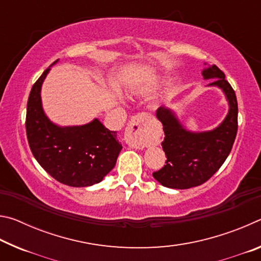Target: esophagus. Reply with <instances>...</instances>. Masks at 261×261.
<instances>
[{
    "label": "esophagus",
    "mask_w": 261,
    "mask_h": 261,
    "mask_svg": "<svg viewBox=\"0 0 261 261\" xmlns=\"http://www.w3.org/2000/svg\"><path fill=\"white\" fill-rule=\"evenodd\" d=\"M149 115L140 113L131 118L126 126L124 140L129 146L143 149L149 144Z\"/></svg>",
    "instance_id": "1"
}]
</instances>
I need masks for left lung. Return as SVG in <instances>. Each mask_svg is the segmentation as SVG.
<instances>
[{
    "label": "left lung",
    "mask_w": 261,
    "mask_h": 261,
    "mask_svg": "<svg viewBox=\"0 0 261 261\" xmlns=\"http://www.w3.org/2000/svg\"><path fill=\"white\" fill-rule=\"evenodd\" d=\"M202 76L215 78L210 85L222 88L229 101V113L213 131L194 134L184 130L169 109L160 107L156 110L165 132L161 145L167 161L160 170L154 171L153 177L163 187L190 189L207 182L226 161L235 141L238 129L235 91L216 65L204 70Z\"/></svg>",
    "instance_id": "left-lung-1"
}]
</instances>
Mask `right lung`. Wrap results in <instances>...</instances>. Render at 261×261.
Listing matches in <instances>:
<instances>
[{"mask_svg":"<svg viewBox=\"0 0 261 261\" xmlns=\"http://www.w3.org/2000/svg\"><path fill=\"white\" fill-rule=\"evenodd\" d=\"M49 68L31 90L26 110V136L34 158L53 178L69 187L99 183L115 167L122 145L115 131L99 120L82 126L60 127L43 113L40 90Z\"/></svg>","mask_w":261,"mask_h":261,"instance_id":"obj_1","label":"right lung"}]
</instances>
